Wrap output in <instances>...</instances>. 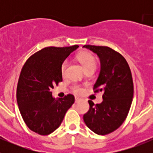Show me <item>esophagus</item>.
Returning <instances> with one entry per match:
<instances>
[{
  "label": "esophagus",
  "instance_id": "1",
  "mask_svg": "<svg viewBox=\"0 0 153 153\" xmlns=\"http://www.w3.org/2000/svg\"><path fill=\"white\" fill-rule=\"evenodd\" d=\"M80 101V99L78 98V97H75V102H79Z\"/></svg>",
  "mask_w": 153,
  "mask_h": 153
}]
</instances>
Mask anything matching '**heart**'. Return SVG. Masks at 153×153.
I'll use <instances>...</instances> for the list:
<instances>
[{"instance_id":"obj_1","label":"heart","mask_w":153,"mask_h":153,"mask_svg":"<svg viewBox=\"0 0 153 153\" xmlns=\"http://www.w3.org/2000/svg\"><path fill=\"white\" fill-rule=\"evenodd\" d=\"M78 60L80 62L82 66L83 67L85 70H90V69H94L95 70L97 67V60H96L95 57L92 54L89 53H82L78 56ZM68 65V61L65 60L61 65V73L64 74L66 71V69ZM73 90L76 93H80L82 92V89L79 87L77 85H75L73 87Z\"/></svg>"}]
</instances>
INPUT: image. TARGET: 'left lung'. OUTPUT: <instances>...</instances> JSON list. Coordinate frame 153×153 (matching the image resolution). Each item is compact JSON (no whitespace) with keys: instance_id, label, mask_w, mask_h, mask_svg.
I'll return each mask as SVG.
<instances>
[{"instance_id":"1","label":"left lung","mask_w":153,"mask_h":153,"mask_svg":"<svg viewBox=\"0 0 153 153\" xmlns=\"http://www.w3.org/2000/svg\"><path fill=\"white\" fill-rule=\"evenodd\" d=\"M100 60V72L93 89L102 93V102L89 100L90 109L83 115L89 129L98 135L117 129L125 121L133 98L130 68L122 55L108 47L84 45Z\"/></svg>"}]
</instances>
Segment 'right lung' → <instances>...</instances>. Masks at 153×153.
Segmentation results:
<instances>
[{
    "instance_id": "obj_1",
    "label": "right lung",
    "mask_w": 153,
    "mask_h": 153,
    "mask_svg": "<svg viewBox=\"0 0 153 153\" xmlns=\"http://www.w3.org/2000/svg\"><path fill=\"white\" fill-rule=\"evenodd\" d=\"M78 47H45L32 55L23 67L17 101L23 120L36 133L46 136L54 132L74 103L72 94L56 99L51 90L63 80L62 63Z\"/></svg>"
}]
</instances>
